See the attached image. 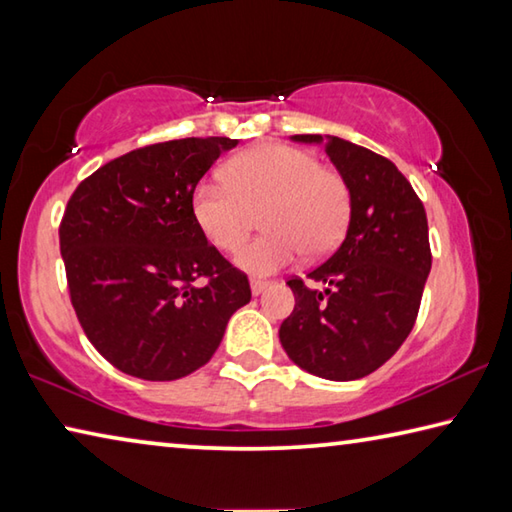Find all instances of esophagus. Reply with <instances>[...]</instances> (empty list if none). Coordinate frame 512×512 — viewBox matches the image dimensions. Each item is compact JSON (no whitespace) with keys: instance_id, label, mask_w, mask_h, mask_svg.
<instances>
[{"instance_id":"esophagus-1","label":"esophagus","mask_w":512,"mask_h":512,"mask_svg":"<svg viewBox=\"0 0 512 512\" xmlns=\"http://www.w3.org/2000/svg\"><path fill=\"white\" fill-rule=\"evenodd\" d=\"M268 287H271V282L262 280V277H253V280H250V289H253L255 296H259V293H264Z\"/></svg>"}]
</instances>
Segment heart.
I'll use <instances>...</instances> for the list:
<instances>
[{
    "label": "heart",
    "instance_id": "1",
    "mask_svg": "<svg viewBox=\"0 0 512 512\" xmlns=\"http://www.w3.org/2000/svg\"><path fill=\"white\" fill-rule=\"evenodd\" d=\"M268 230L239 250L237 264L266 275L305 253L325 255L339 244L350 221L352 194L336 169L320 167L314 153L287 144H262L225 167V183L205 180L194 189L192 212L219 250L244 244L257 210Z\"/></svg>",
    "mask_w": 512,
    "mask_h": 512
}]
</instances>
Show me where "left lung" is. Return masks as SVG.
Instances as JSON below:
<instances>
[{
	"mask_svg": "<svg viewBox=\"0 0 512 512\" xmlns=\"http://www.w3.org/2000/svg\"><path fill=\"white\" fill-rule=\"evenodd\" d=\"M325 146L350 187V225L343 244L311 268L307 287L289 277L296 307L280 325L289 359L311 375L352 381L375 372L400 350L420 311L431 271L424 205L384 155L341 137L293 135Z\"/></svg>",
	"mask_w": 512,
	"mask_h": 512,
	"instance_id": "obj_1",
	"label": "left lung"
}]
</instances>
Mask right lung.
Returning <instances> with one entry per match:
<instances>
[{
	"label": "right lung",
	"mask_w": 512,
	"mask_h": 512,
	"mask_svg": "<svg viewBox=\"0 0 512 512\" xmlns=\"http://www.w3.org/2000/svg\"><path fill=\"white\" fill-rule=\"evenodd\" d=\"M232 146L230 137L142 146L67 201L58 237L69 300L90 343L126 375H192L250 302L248 275L207 244L192 212L198 180Z\"/></svg>",
	"instance_id": "obj_1"
}]
</instances>
